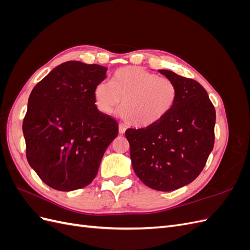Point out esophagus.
I'll list each match as a JSON object with an SVG mask.
<instances>
[{
    "instance_id": "esophagus-1",
    "label": "esophagus",
    "mask_w": 250,
    "mask_h": 250,
    "mask_svg": "<svg viewBox=\"0 0 250 250\" xmlns=\"http://www.w3.org/2000/svg\"><path fill=\"white\" fill-rule=\"evenodd\" d=\"M125 131H126V128H125L123 125H120V126H119V133H120L121 135H123V134L125 133Z\"/></svg>"
}]
</instances>
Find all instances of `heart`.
I'll list each match as a JSON object with an SVG mask.
<instances>
[{
	"mask_svg": "<svg viewBox=\"0 0 250 250\" xmlns=\"http://www.w3.org/2000/svg\"><path fill=\"white\" fill-rule=\"evenodd\" d=\"M175 83L138 66H126L112 75L110 84L100 82L94 88L97 108L110 115L122 102L120 116L138 128L153 126L167 117L176 103Z\"/></svg>",
	"mask_w": 250,
	"mask_h": 250,
	"instance_id": "1",
	"label": "heart"
}]
</instances>
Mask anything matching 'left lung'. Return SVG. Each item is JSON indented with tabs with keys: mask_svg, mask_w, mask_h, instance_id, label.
Returning a JSON list of instances; mask_svg holds the SVG:
<instances>
[{
	"mask_svg": "<svg viewBox=\"0 0 250 250\" xmlns=\"http://www.w3.org/2000/svg\"><path fill=\"white\" fill-rule=\"evenodd\" d=\"M175 83L178 96L167 117L153 126L127 129L134 173L156 191L177 190L196 179L214 148L216 111L197 81L158 70Z\"/></svg>",
	"mask_w": 250,
	"mask_h": 250,
	"instance_id": "left-lung-1",
	"label": "left lung"
}]
</instances>
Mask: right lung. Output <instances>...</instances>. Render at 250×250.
<instances>
[{
  "label": "right lung",
  "instance_id": "right-lung-1",
  "mask_svg": "<svg viewBox=\"0 0 250 250\" xmlns=\"http://www.w3.org/2000/svg\"><path fill=\"white\" fill-rule=\"evenodd\" d=\"M107 67L66 62L32 89L22 133L28 163L50 188L71 192L96 177L118 124L95 105L94 88Z\"/></svg>",
  "mask_w": 250,
  "mask_h": 250
}]
</instances>
